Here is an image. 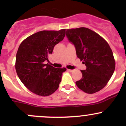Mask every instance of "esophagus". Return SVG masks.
<instances>
[{"label":"esophagus","mask_w":126,"mask_h":126,"mask_svg":"<svg viewBox=\"0 0 126 126\" xmlns=\"http://www.w3.org/2000/svg\"><path fill=\"white\" fill-rule=\"evenodd\" d=\"M68 71H69V72H72L74 71V70H73V69H68Z\"/></svg>","instance_id":"1"}]
</instances>
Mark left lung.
Listing matches in <instances>:
<instances>
[{
	"label": "left lung",
	"instance_id": "left-lung-1",
	"mask_svg": "<svg viewBox=\"0 0 126 126\" xmlns=\"http://www.w3.org/2000/svg\"><path fill=\"white\" fill-rule=\"evenodd\" d=\"M66 35L74 45L77 57L87 67L76 82L88 94L97 92L107 84L115 69L112 50L107 42L95 32L85 27L68 29Z\"/></svg>",
	"mask_w": 126,
	"mask_h": 126
}]
</instances>
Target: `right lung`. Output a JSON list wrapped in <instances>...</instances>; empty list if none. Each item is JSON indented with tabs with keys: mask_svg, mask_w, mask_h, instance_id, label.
<instances>
[{
	"mask_svg": "<svg viewBox=\"0 0 126 126\" xmlns=\"http://www.w3.org/2000/svg\"><path fill=\"white\" fill-rule=\"evenodd\" d=\"M65 29L43 30L30 35L20 44L16 57V72L24 85L41 96L54 93L59 87L66 69L46 64L54 46L65 36Z\"/></svg>",
	"mask_w": 126,
	"mask_h": 126,
	"instance_id": "obj_1",
	"label": "right lung"
}]
</instances>
